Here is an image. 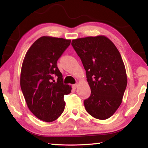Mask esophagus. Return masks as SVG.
Instances as JSON below:
<instances>
[{"label": "esophagus", "instance_id": "obj_1", "mask_svg": "<svg viewBox=\"0 0 148 148\" xmlns=\"http://www.w3.org/2000/svg\"><path fill=\"white\" fill-rule=\"evenodd\" d=\"M77 86H78V84H73V85H72V88L76 89Z\"/></svg>", "mask_w": 148, "mask_h": 148}]
</instances>
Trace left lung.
<instances>
[{"label": "left lung", "mask_w": 148, "mask_h": 148, "mask_svg": "<svg viewBox=\"0 0 148 148\" xmlns=\"http://www.w3.org/2000/svg\"><path fill=\"white\" fill-rule=\"evenodd\" d=\"M72 46L86 71L91 95L84 101L86 111L104 120L118 109L127 84L125 64L114 44L105 36L74 39Z\"/></svg>", "instance_id": "1"}]
</instances>
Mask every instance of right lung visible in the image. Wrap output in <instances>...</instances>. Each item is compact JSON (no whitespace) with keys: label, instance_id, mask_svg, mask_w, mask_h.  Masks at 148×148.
<instances>
[{"label":"right lung","instance_id":"1","mask_svg":"<svg viewBox=\"0 0 148 148\" xmlns=\"http://www.w3.org/2000/svg\"><path fill=\"white\" fill-rule=\"evenodd\" d=\"M71 42L42 36L25 56L20 86L30 111L42 121L52 122L58 118L64 110V95L71 92V86L63 84L62 75L57 66V60Z\"/></svg>","mask_w":148,"mask_h":148}]
</instances>
